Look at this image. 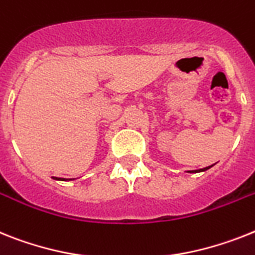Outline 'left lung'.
Listing matches in <instances>:
<instances>
[{
  "label": "left lung",
  "instance_id": "obj_1",
  "mask_svg": "<svg viewBox=\"0 0 255 255\" xmlns=\"http://www.w3.org/2000/svg\"><path fill=\"white\" fill-rule=\"evenodd\" d=\"M214 164H211V166H209V167H205V168H200V170H192V171H188V172H190V174H197V172H204V171L209 170V168L213 167Z\"/></svg>",
  "mask_w": 255,
  "mask_h": 255
}]
</instances>
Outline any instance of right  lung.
I'll return each mask as SVG.
<instances>
[{
  "instance_id": "obj_1",
  "label": "right lung",
  "mask_w": 255,
  "mask_h": 255,
  "mask_svg": "<svg viewBox=\"0 0 255 255\" xmlns=\"http://www.w3.org/2000/svg\"><path fill=\"white\" fill-rule=\"evenodd\" d=\"M54 180H59V181H68V180H75V179H65V177H55L53 176Z\"/></svg>"
}]
</instances>
